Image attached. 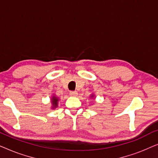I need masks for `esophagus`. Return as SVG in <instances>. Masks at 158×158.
<instances>
[{"instance_id": "obj_1", "label": "esophagus", "mask_w": 158, "mask_h": 158, "mask_svg": "<svg viewBox=\"0 0 158 158\" xmlns=\"http://www.w3.org/2000/svg\"><path fill=\"white\" fill-rule=\"evenodd\" d=\"M70 95L71 96H77V91H73V90H72V91L70 92Z\"/></svg>"}]
</instances>
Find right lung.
Wrapping results in <instances>:
<instances>
[{"mask_svg": "<svg viewBox=\"0 0 158 158\" xmlns=\"http://www.w3.org/2000/svg\"><path fill=\"white\" fill-rule=\"evenodd\" d=\"M57 101H58V98H57L55 96H53L52 98V104H53V108L57 107Z\"/></svg>", "mask_w": 158, "mask_h": 158, "instance_id": "1", "label": "right lung"}]
</instances>
